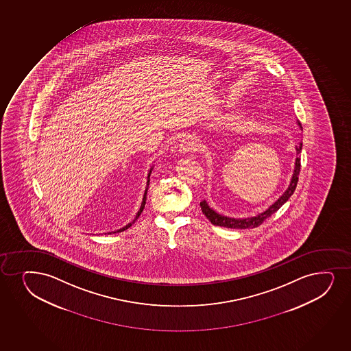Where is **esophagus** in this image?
Listing matches in <instances>:
<instances>
[{
    "instance_id": "1",
    "label": "esophagus",
    "mask_w": 351,
    "mask_h": 351,
    "mask_svg": "<svg viewBox=\"0 0 351 351\" xmlns=\"http://www.w3.org/2000/svg\"><path fill=\"white\" fill-rule=\"evenodd\" d=\"M195 141L193 138L185 137L179 144V152L182 154H190L193 149H195Z\"/></svg>"
}]
</instances>
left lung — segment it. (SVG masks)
Here are the masks:
<instances>
[{
    "label": "left lung",
    "mask_w": 351,
    "mask_h": 351,
    "mask_svg": "<svg viewBox=\"0 0 351 351\" xmlns=\"http://www.w3.org/2000/svg\"><path fill=\"white\" fill-rule=\"evenodd\" d=\"M298 126L300 129L302 130L301 123L298 121ZM296 149V154H301V149H302V143H300L298 146L295 147ZM301 159L296 158L295 159L294 171H293V176L290 179L289 186L282 195L278 197V200L271 204V205L267 208L266 210H263L262 213H258L255 217H248V218H230V217H226L222 214L218 213L217 210H214L213 208H210V205L207 204L206 200H202L200 202L202 206V213L205 214L206 218L208 219L214 226H220V227H226V228H233V230H246V228H254L258 226L261 225L262 222L265 221L267 218H269L271 214H274L276 210L281 208V206L285 205L288 199L291 197V194L294 193L296 185L298 182V174H300V169H301Z\"/></svg>",
    "instance_id": "1"
}]
</instances>
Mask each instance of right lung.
Returning a JSON list of instances; mask_svg holds the SVG:
<instances>
[{"mask_svg": "<svg viewBox=\"0 0 351 351\" xmlns=\"http://www.w3.org/2000/svg\"><path fill=\"white\" fill-rule=\"evenodd\" d=\"M152 169H154V166L149 169V174H147V182H146V189L145 192H144V197H143V202H141V208H139V210H138V213L136 214V218L133 219L132 221L130 222V223H128V225L124 226L123 228H121V230H114V232H109V233H105V234H113V233H121V232H124V230H128V228H130L131 226L136 222V220H137L138 218H139V215H141V212H143V210H144V207H145L146 204V194H147V190H149V176H151V172H152Z\"/></svg>", "mask_w": 351, "mask_h": 351, "instance_id": "obj_1", "label": "right lung"}]
</instances>
